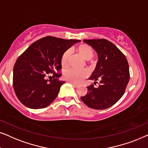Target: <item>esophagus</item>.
I'll return each mask as SVG.
<instances>
[{"label": "esophagus", "mask_w": 148, "mask_h": 148, "mask_svg": "<svg viewBox=\"0 0 148 148\" xmlns=\"http://www.w3.org/2000/svg\"><path fill=\"white\" fill-rule=\"evenodd\" d=\"M70 83L72 84L73 86H74V87H75V88H78V86H79V85H78V84H75V83H74V82H70Z\"/></svg>", "instance_id": "1"}]
</instances>
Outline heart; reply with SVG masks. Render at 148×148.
Segmentation results:
<instances>
[{
    "label": "heart",
    "instance_id": "heart-1",
    "mask_svg": "<svg viewBox=\"0 0 148 148\" xmlns=\"http://www.w3.org/2000/svg\"><path fill=\"white\" fill-rule=\"evenodd\" d=\"M80 54L86 60H89L93 57V51L91 47L87 45H82L78 47ZM72 49H69L64 53L62 58V65L63 67H67L70 62V58L72 54ZM90 75V72L87 69L77 70L75 68H69L65 70L64 78L68 81L74 83H80Z\"/></svg>",
    "mask_w": 148,
    "mask_h": 148
}]
</instances>
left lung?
Returning a JSON list of instances; mask_svg holds the SVG:
<instances>
[{
	"mask_svg": "<svg viewBox=\"0 0 148 148\" xmlns=\"http://www.w3.org/2000/svg\"><path fill=\"white\" fill-rule=\"evenodd\" d=\"M97 52L98 62L89 80L94 84L87 86L88 92L81 97L88 107L104 110L114 105L125 93L130 79L129 68L125 55L110 41L106 39L84 40Z\"/></svg>",
	"mask_w": 148,
	"mask_h": 148,
	"instance_id": "8db88e82",
	"label": "left lung"
}]
</instances>
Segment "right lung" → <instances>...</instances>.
Returning a JSON list of instances; mask_svg holds the SVG:
<instances>
[{"mask_svg":"<svg viewBox=\"0 0 148 148\" xmlns=\"http://www.w3.org/2000/svg\"><path fill=\"white\" fill-rule=\"evenodd\" d=\"M80 40L46 36L32 43L20 56L13 68V85L15 95L25 106L32 109L46 108L54 101L61 86L62 58L65 51ZM52 73L54 79L46 80Z\"/></svg>","mask_w":148,"mask_h":148,"instance_id":"1","label":"right lung"}]
</instances>
